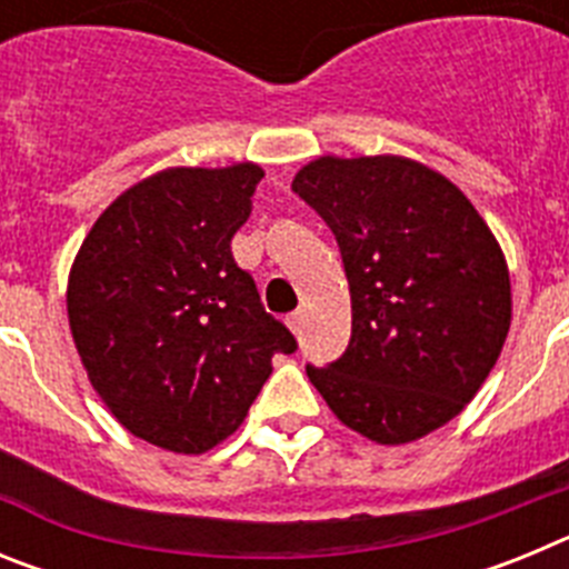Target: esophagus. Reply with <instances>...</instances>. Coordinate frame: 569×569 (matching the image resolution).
<instances>
[{"label": "esophagus", "instance_id": "34e87169", "mask_svg": "<svg viewBox=\"0 0 569 569\" xmlns=\"http://www.w3.org/2000/svg\"><path fill=\"white\" fill-rule=\"evenodd\" d=\"M301 319H305V316H301V310H293V313H290L284 321H288V328L293 330V333H301Z\"/></svg>", "mask_w": 569, "mask_h": 569}]
</instances>
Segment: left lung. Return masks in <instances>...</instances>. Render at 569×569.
Returning a JSON list of instances; mask_svg holds the SVG:
<instances>
[{
  "label": "left lung",
  "mask_w": 569,
  "mask_h": 569,
  "mask_svg": "<svg viewBox=\"0 0 569 569\" xmlns=\"http://www.w3.org/2000/svg\"><path fill=\"white\" fill-rule=\"evenodd\" d=\"M293 193L325 219L353 305L350 345L313 387L350 430L407 445L459 416L510 330L505 253L453 182L413 159L321 156Z\"/></svg>",
  "instance_id": "1"
}]
</instances>
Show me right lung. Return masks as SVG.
I'll return each mask as SVG.
<instances>
[{
    "mask_svg": "<svg viewBox=\"0 0 569 569\" xmlns=\"http://www.w3.org/2000/svg\"><path fill=\"white\" fill-rule=\"evenodd\" d=\"M259 164L170 168L124 190L90 228L68 281L82 365L130 433L204 453L244 421L296 339L230 250Z\"/></svg>",
    "mask_w": 569,
    "mask_h": 569,
    "instance_id": "add662e5",
    "label": "right lung"
}]
</instances>
